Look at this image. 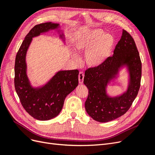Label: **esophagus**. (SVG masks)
I'll use <instances>...</instances> for the list:
<instances>
[{
    "label": "esophagus",
    "mask_w": 155,
    "mask_h": 155,
    "mask_svg": "<svg viewBox=\"0 0 155 155\" xmlns=\"http://www.w3.org/2000/svg\"><path fill=\"white\" fill-rule=\"evenodd\" d=\"M84 76H85V74L83 72H80L79 73V76H78V78H79V83L80 84H82L83 82V79H84Z\"/></svg>",
    "instance_id": "esophagus-1"
}]
</instances>
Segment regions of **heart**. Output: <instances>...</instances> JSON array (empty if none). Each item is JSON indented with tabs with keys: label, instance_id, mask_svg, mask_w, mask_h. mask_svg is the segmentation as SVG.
I'll use <instances>...</instances> for the list:
<instances>
[{
	"label": "heart",
	"instance_id": "b5f03b06",
	"mask_svg": "<svg viewBox=\"0 0 155 155\" xmlns=\"http://www.w3.org/2000/svg\"><path fill=\"white\" fill-rule=\"evenodd\" d=\"M102 30L96 29L79 35L76 41L79 51H87L85 60L90 67H96L105 61L110 55L114 45V39L110 34H104ZM76 60L78 56L74 54Z\"/></svg>",
	"mask_w": 155,
	"mask_h": 155
}]
</instances>
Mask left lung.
Wrapping results in <instances>:
<instances>
[{
    "label": "left lung",
    "mask_w": 155,
    "mask_h": 155,
    "mask_svg": "<svg viewBox=\"0 0 155 155\" xmlns=\"http://www.w3.org/2000/svg\"><path fill=\"white\" fill-rule=\"evenodd\" d=\"M123 64L128 66L130 86L124 95L109 98L105 87ZM142 77V62L135 42L129 33L123 30L122 35L116 45L114 55L104 63L85 70L83 83L88 89L85 109L91 118L99 122H108L126 113L137 96Z\"/></svg>",
    "instance_id": "1"
}]
</instances>
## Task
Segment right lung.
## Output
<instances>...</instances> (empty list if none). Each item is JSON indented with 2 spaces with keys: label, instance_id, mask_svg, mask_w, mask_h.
<instances>
[{
  "label": "right lung",
  "instance_id": "obj_1",
  "mask_svg": "<svg viewBox=\"0 0 155 155\" xmlns=\"http://www.w3.org/2000/svg\"><path fill=\"white\" fill-rule=\"evenodd\" d=\"M58 26V24L45 22L33 27L22 41L15 58L14 85L16 92L25 110L39 120H48L58 116L65 97L78 85V70L60 71L40 88H32L27 78L25 57L32 37Z\"/></svg>",
  "mask_w": 155,
  "mask_h": 155
}]
</instances>
